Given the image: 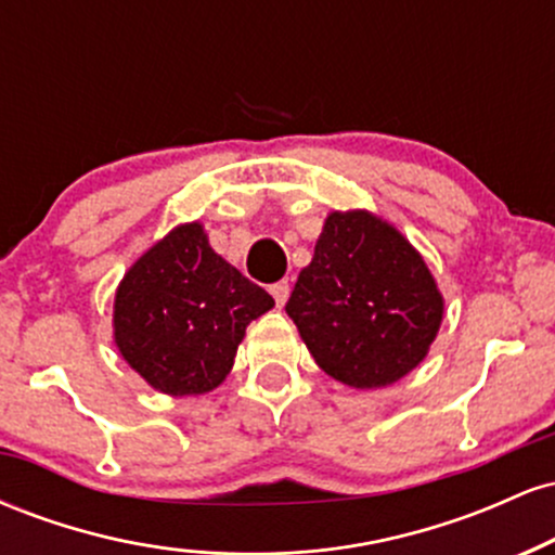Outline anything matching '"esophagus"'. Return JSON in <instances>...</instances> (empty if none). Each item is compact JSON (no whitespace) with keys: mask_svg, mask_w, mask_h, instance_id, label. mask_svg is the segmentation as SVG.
<instances>
[{"mask_svg":"<svg viewBox=\"0 0 555 555\" xmlns=\"http://www.w3.org/2000/svg\"><path fill=\"white\" fill-rule=\"evenodd\" d=\"M271 295L276 299V308H282L286 302V297H289V282H276L271 284Z\"/></svg>","mask_w":555,"mask_h":555,"instance_id":"obj_1","label":"esophagus"}]
</instances>
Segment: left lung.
<instances>
[{"instance_id":"1","label":"left lung","mask_w":555,"mask_h":555,"mask_svg":"<svg viewBox=\"0 0 555 555\" xmlns=\"http://www.w3.org/2000/svg\"><path fill=\"white\" fill-rule=\"evenodd\" d=\"M286 315L323 373L352 388H380L425 360L443 297L401 232L367 211H334Z\"/></svg>"}]
</instances>
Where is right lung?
Returning <instances> with one entry per match:
<instances>
[{"label":"right lung","instance_id":"obj_1","mask_svg":"<svg viewBox=\"0 0 555 555\" xmlns=\"http://www.w3.org/2000/svg\"><path fill=\"white\" fill-rule=\"evenodd\" d=\"M271 308L269 292L216 256L193 221L171 229L125 273L114 341L156 391L195 397L227 378L247 323Z\"/></svg>","mask_w":555,"mask_h":555}]
</instances>
